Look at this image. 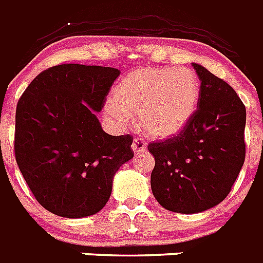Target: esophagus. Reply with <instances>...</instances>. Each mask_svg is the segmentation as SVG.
<instances>
[{
  "label": "esophagus",
  "mask_w": 263,
  "mask_h": 263,
  "mask_svg": "<svg viewBox=\"0 0 263 263\" xmlns=\"http://www.w3.org/2000/svg\"><path fill=\"white\" fill-rule=\"evenodd\" d=\"M146 146H147V143H146L145 139L139 138V137H136V138L133 139V145H132V148H133L134 153L139 154V153L145 152Z\"/></svg>",
  "instance_id": "1"
}]
</instances>
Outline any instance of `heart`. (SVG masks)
Returning a JSON list of instances; mask_svg holds the SVG:
<instances>
[{"instance_id": "heart-1", "label": "heart", "mask_w": 263, "mask_h": 263, "mask_svg": "<svg viewBox=\"0 0 263 263\" xmlns=\"http://www.w3.org/2000/svg\"><path fill=\"white\" fill-rule=\"evenodd\" d=\"M200 99V83L187 68L146 67L130 72L113 92L105 111L111 118L127 122L139 115L148 136L171 138L190 124Z\"/></svg>"}]
</instances>
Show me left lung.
Segmentation results:
<instances>
[{
    "label": "left lung",
    "mask_w": 263,
    "mask_h": 263,
    "mask_svg": "<svg viewBox=\"0 0 263 263\" xmlns=\"http://www.w3.org/2000/svg\"><path fill=\"white\" fill-rule=\"evenodd\" d=\"M200 99L190 124L147 148L155 158L153 195L176 213H199L221 203L245 160L246 109L236 90L200 64Z\"/></svg>",
    "instance_id": "8db88e82"
}]
</instances>
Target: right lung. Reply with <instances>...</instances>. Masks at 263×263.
Instances as JSON below:
<instances>
[{"instance_id": "right-lung-1", "label": "right lung", "mask_w": 263, "mask_h": 263, "mask_svg": "<svg viewBox=\"0 0 263 263\" xmlns=\"http://www.w3.org/2000/svg\"><path fill=\"white\" fill-rule=\"evenodd\" d=\"M118 76L111 67L60 64L41 72L20 97L15 160L36 201L53 215L103 210L113 176L134 157L133 137L106 134L95 113Z\"/></svg>"}]
</instances>
